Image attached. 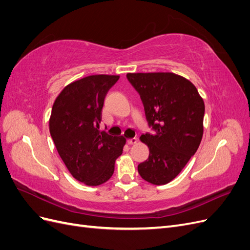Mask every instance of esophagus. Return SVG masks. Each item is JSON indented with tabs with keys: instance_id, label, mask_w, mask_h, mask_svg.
<instances>
[{
	"instance_id": "esophagus-1",
	"label": "esophagus",
	"mask_w": 250,
	"mask_h": 250,
	"mask_svg": "<svg viewBox=\"0 0 250 250\" xmlns=\"http://www.w3.org/2000/svg\"><path fill=\"white\" fill-rule=\"evenodd\" d=\"M137 142H138L137 138H131V139H128L127 140V143L129 144V145H133V144H135Z\"/></svg>"
}]
</instances>
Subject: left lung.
<instances>
[{"label":"left lung","instance_id":"8db88e82","mask_svg":"<svg viewBox=\"0 0 250 250\" xmlns=\"http://www.w3.org/2000/svg\"><path fill=\"white\" fill-rule=\"evenodd\" d=\"M149 127L142 134L149 157L138 166L143 179L166 185L175 178L197 151L203 134L204 102L191 81L173 73H129Z\"/></svg>","mask_w":250,"mask_h":250}]
</instances>
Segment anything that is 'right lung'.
Returning a JSON list of instances; mask_svg holds the SVG:
<instances>
[{"instance_id":"obj_1","label":"right lung","mask_w":250,"mask_h":250,"mask_svg":"<svg viewBox=\"0 0 250 250\" xmlns=\"http://www.w3.org/2000/svg\"><path fill=\"white\" fill-rule=\"evenodd\" d=\"M92 75L66 85L53 104L50 133L58 154L75 179L87 186L107 181L126 139L99 130L104 99L119 80Z\"/></svg>"}]
</instances>
